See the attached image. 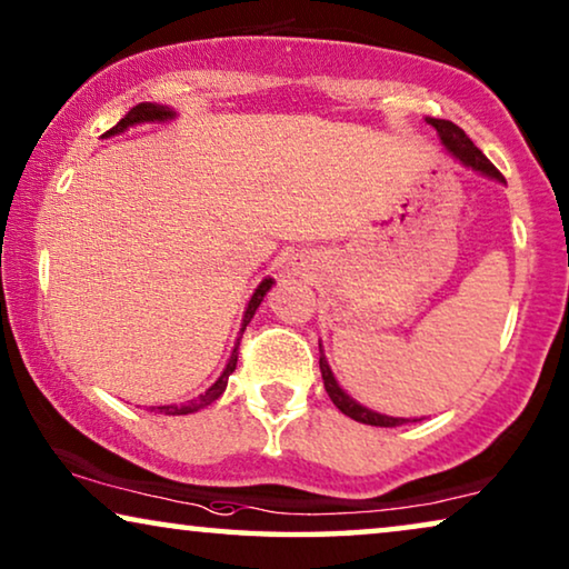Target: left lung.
<instances>
[{
    "label": "left lung",
    "mask_w": 569,
    "mask_h": 569,
    "mask_svg": "<svg viewBox=\"0 0 569 569\" xmlns=\"http://www.w3.org/2000/svg\"><path fill=\"white\" fill-rule=\"evenodd\" d=\"M427 123H430V127L438 131L440 144L446 147V150L453 154V158L461 162V166L477 170V173H481V176L495 178V181L505 183V178H502L500 170H497L492 162L485 158V152H481L479 147L473 144L469 137H466V131L461 127H456L453 121H446V119H427ZM318 349H321V360H318V365H321V378H323L326 393H329V399L333 401V407H337L341 415L352 417L355 422L372 425V427H396V425L407 422V419H403V417L380 415V411H372L368 407H362L360 401H355L352 396H349L345 388L339 386V380L333 378V372L329 368V360H326V355H323V347L318 345Z\"/></svg>",
    "instance_id": "obj_1"
}]
</instances>
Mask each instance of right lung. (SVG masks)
Returning <instances> with one entry per match:
<instances>
[{"mask_svg":"<svg viewBox=\"0 0 569 569\" xmlns=\"http://www.w3.org/2000/svg\"><path fill=\"white\" fill-rule=\"evenodd\" d=\"M170 119H176L173 108L160 106V103H139V106L131 108V111H129L127 116H123V119H121L119 123H116V127H113L111 131H106L103 137L123 134V131L131 129V127H139V123H166V121H170ZM271 284H274V279L267 277V279H261V284L253 290L251 300H248V306H246L243 323H240V337H243L246 326L251 323L253 313H256V310H259L263 295H267V292L271 290ZM240 337L236 339V347H232L230 360H228V365H224V370L220 372V378H217L214 383L209 386L204 393H199L197 399H191L189 403H181V407H178V403H166V407H158V411H166V415H173V417H176V415H193V411L204 409V407H209V403H212V401L220 399V396L224 393V388H228V378L232 376V370H236V365H238V345H240ZM152 409H154V407H152Z\"/></svg>","mask_w":569,"mask_h":569,"instance_id":"1","label":"right lung"}]
</instances>
